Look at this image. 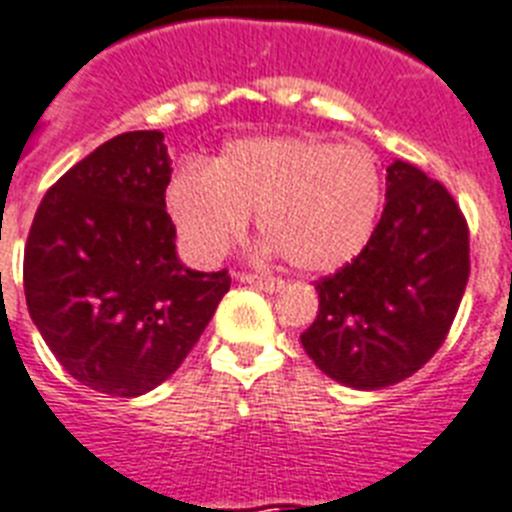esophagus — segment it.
Returning <instances> with one entry per match:
<instances>
[{
  "label": "esophagus",
  "mask_w": 512,
  "mask_h": 512,
  "mask_svg": "<svg viewBox=\"0 0 512 512\" xmlns=\"http://www.w3.org/2000/svg\"><path fill=\"white\" fill-rule=\"evenodd\" d=\"M235 280L243 282V285L259 287V290H264V293H280L282 287H285V282L282 280H272V277H256V274H246V272L235 274Z\"/></svg>",
  "instance_id": "1"
}]
</instances>
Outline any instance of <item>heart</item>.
<instances>
[{
    "instance_id": "b5f03b06",
    "label": "heart",
    "mask_w": 512,
    "mask_h": 512,
    "mask_svg": "<svg viewBox=\"0 0 512 512\" xmlns=\"http://www.w3.org/2000/svg\"><path fill=\"white\" fill-rule=\"evenodd\" d=\"M382 201V172L366 146L303 133L235 138L209 167H183L167 190L177 232L196 261L222 259L256 211L266 238L261 253H282L306 274L356 259Z\"/></svg>"
}]
</instances>
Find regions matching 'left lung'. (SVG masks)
I'll return each mask as SVG.
<instances>
[{"label": "left lung", "mask_w": 512, "mask_h": 512, "mask_svg": "<svg viewBox=\"0 0 512 512\" xmlns=\"http://www.w3.org/2000/svg\"><path fill=\"white\" fill-rule=\"evenodd\" d=\"M468 227L447 188L408 162L387 167V206L356 259L316 282L308 358L353 390L416 374L445 342L468 282Z\"/></svg>", "instance_id": "obj_1"}]
</instances>
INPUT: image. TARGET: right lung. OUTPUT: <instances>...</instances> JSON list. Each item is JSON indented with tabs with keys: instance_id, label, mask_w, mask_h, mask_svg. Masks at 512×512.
Segmentation results:
<instances>
[{
	"instance_id": "right-lung-1",
	"label": "right lung",
	"mask_w": 512,
	"mask_h": 512,
	"mask_svg": "<svg viewBox=\"0 0 512 512\" xmlns=\"http://www.w3.org/2000/svg\"><path fill=\"white\" fill-rule=\"evenodd\" d=\"M170 177L164 133L117 135L49 188L25 246L33 324L70 377L112 398L170 379L230 290L225 269L177 256Z\"/></svg>"
}]
</instances>
